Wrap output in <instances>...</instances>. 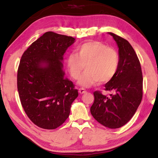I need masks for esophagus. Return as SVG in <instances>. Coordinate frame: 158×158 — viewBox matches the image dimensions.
<instances>
[{
	"mask_svg": "<svg viewBox=\"0 0 158 158\" xmlns=\"http://www.w3.org/2000/svg\"><path fill=\"white\" fill-rule=\"evenodd\" d=\"M79 92L80 94H83V93H85L86 90H85V89L84 88H81L79 89Z\"/></svg>",
	"mask_w": 158,
	"mask_h": 158,
	"instance_id": "34e87169",
	"label": "esophagus"
}]
</instances>
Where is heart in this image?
Returning a JSON list of instances; mask_svg holds the SVG:
<instances>
[{"label": "heart", "instance_id": "heart-1", "mask_svg": "<svg viewBox=\"0 0 158 158\" xmlns=\"http://www.w3.org/2000/svg\"><path fill=\"white\" fill-rule=\"evenodd\" d=\"M70 76L79 79L83 70L86 71L79 80L81 85L89 87L98 81L105 83L115 76L119 65V55L115 48L103 42L90 41L77 47L76 53L66 59Z\"/></svg>", "mask_w": 158, "mask_h": 158}]
</instances>
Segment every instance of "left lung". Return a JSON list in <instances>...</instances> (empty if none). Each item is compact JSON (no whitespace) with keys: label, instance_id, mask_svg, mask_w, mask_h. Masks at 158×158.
<instances>
[{"label":"left lung","instance_id":"left-lung-1","mask_svg":"<svg viewBox=\"0 0 158 158\" xmlns=\"http://www.w3.org/2000/svg\"><path fill=\"white\" fill-rule=\"evenodd\" d=\"M118 46L119 65L115 76L105 85L109 97L94 92L90 112L95 120L107 128L116 129L127 123L143 98V73L140 61L127 40L110 33Z\"/></svg>","mask_w":158,"mask_h":158}]
</instances>
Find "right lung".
<instances>
[{
    "label": "right lung",
    "mask_w": 158,
    "mask_h": 158,
    "mask_svg": "<svg viewBox=\"0 0 158 158\" xmlns=\"http://www.w3.org/2000/svg\"><path fill=\"white\" fill-rule=\"evenodd\" d=\"M75 40L46 32L21 57L17 73L20 103L29 118L40 128L55 129L62 125L78 97L73 83L64 78L61 63Z\"/></svg>",
    "instance_id": "right-lung-1"
}]
</instances>
